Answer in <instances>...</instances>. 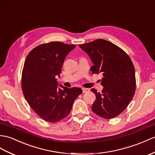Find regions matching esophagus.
<instances>
[{"instance_id":"34e87169","label":"esophagus","mask_w":155,"mask_h":155,"mask_svg":"<svg viewBox=\"0 0 155 155\" xmlns=\"http://www.w3.org/2000/svg\"><path fill=\"white\" fill-rule=\"evenodd\" d=\"M82 91H83V93L89 92V89H87V88H82Z\"/></svg>"}]
</instances>
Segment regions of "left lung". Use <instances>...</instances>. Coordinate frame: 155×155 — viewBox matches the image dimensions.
<instances>
[{"instance_id": "obj_1", "label": "left lung", "mask_w": 155, "mask_h": 155, "mask_svg": "<svg viewBox=\"0 0 155 155\" xmlns=\"http://www.w3.org/2000/svg\"><path fill=\"white\" fill-rule=\"evenodd\" d=\"M80 47L93 63L90 68L93 74L103 75L102 92L91 89L96 96L93 112L105 119L115 118L125 110L134 96L136 80L133 62L122 48L104 39L80 45Z\"/></svg>"}]
</instances>
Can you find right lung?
Wrapping results in <instances>:
<instances>
[{
  "label": "right lung",
  "mask_w": 155,
  "mask_h": 155,
  "mask_svg": "<svg viewBox=\"0 0 155 155\" xmlns=\"http://www.w3.org/2000/svg\"><path fill=\"white\" fill-rule=\"evenodd\" d=\"M74 45L50 42L31 51L25 60L21 89L33 110L45 121L54 123L70 114L74 101L81 94L80 88L58 87L63 62Z\"/></svg>",
  "instance_id": "obj_1"
}]
</instances>
